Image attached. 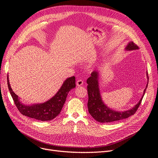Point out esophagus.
Masks as SVG:
<instances>
[{
  "label": "esophagus",
  "mask_w": 158,
  "mask_h": 158,
  "mask_svg": "<svg viewBox=\"0 0 158 158\" xmlns=\"http://www.w3.org/2000/svg\"><path fill=\"white\" fill-rule=\"evenodd\" d=\"M83 83H84V81L82 79H78L77 81V86H82L83 85Z\"/></svg>",
  "instance_id": "esophagus-1"
}]
</instances>
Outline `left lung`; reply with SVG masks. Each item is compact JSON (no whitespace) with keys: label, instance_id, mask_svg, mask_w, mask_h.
Returning a JSON list of instances; mask_svg holds the SVG:
<instances>
[{"label":"left lung","instance_id":"left-lung-1","mask_svg":"<svg viewBox=\"0 0 158 158\" xmlns=\"http://www.w3.org/2000/svg\"><path fill=\"white\" fill-rule=\"evenodd\" d=\"M139 48L138 46L133 42L129 43L125 48L127 50H134ZM146 75L148 83L149 77L148 73H146ZM86 83L88 84L89 100L87 106L89 112L96 121L100 123H110V122L119 121L128 118L129 117L134 115L142 102V100L143 98L148 86L147 84L142 98L139 103L136 104L133 108L125 111H116L107 107L102 100L98 86V73L97 72H93L91 73L90 77L86 80Z\"/></svg>","mask_w":158,"mask_h":158}]
</instances>
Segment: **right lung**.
<instances>
[{
	"label": "right lung",
	"mask_w": 158,
	"mask_h": 158,
	"mask_svg": "<svg viewBox=\"0 0 158 158\" xmlns=\"http://www.w3.org/2000/svg\"><path fill=\"white\" fill-rule=\"evenodd\" d=\"M7 82L10 93L19 112L29 118L42 121L52 120L60 114L69 91L76 86L74 76L69 77L64 81L58 93L51 99L43 104L27 106L21 103L18 99V96L13 92L10 85L8 75L7 76Z\"/></svg>",
	"instance_id": "right-lung-1"
}]
</instances>
